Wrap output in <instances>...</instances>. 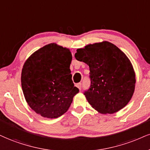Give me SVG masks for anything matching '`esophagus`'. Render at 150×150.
<instances>
[{
  "label": "esophagus",
  "instance_id": "esophagus-1",
  "mask_svg": "<svg viewBox=\"0 0 150 150\" xmlns=\"http://www.w3.org/2000/svg\"><path fill=\"white\" fill-rule=\"evenodd\" d=\"M81 86H82V84H81V83H79L76 84V87H77V88H78L80 90H81Z\"/></svg>",
  "mask_w": 150,
  "mask_h": 150
}]
</instances>
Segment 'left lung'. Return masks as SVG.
<instances>
[{
	"label": "left lung",
	"instance_id": "left-lung-1",
	"mask_svg": "<svg viewBox=\"0 0 150 150\" xmlns=\"http://www.w3.org/2000/svg\"><path fill=\"white\" fill-rule=\"evenodd\" d=\"M74 56L90 67L91 85L84 95L92 108L112 114L127 106L134 95L136 74L125 53L103 41L78 49Z\"/></svg>",
	"mask_w": 150,
	"mask_h": 150
}]
</instances>
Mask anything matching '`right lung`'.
Here are the masks:
<instances>
[{
  "label": "right lung",
  "mask_w": 150,
  "mask_h": 150,
  "mask_svg": "<svg viewBox=\"0 0 150 150\" xmlns=\"http://www.w3.org/2000/svg\"><path fill=\"white\" fill-rule=\"evenodd\" d=\"M71 60L69 49L51 43L25 60L21 87L25 101L36 113L53 119L68 110L79 92L71 80Z\"/></svg>",
  "instance_id": "add662e5"
}]
</instances>
